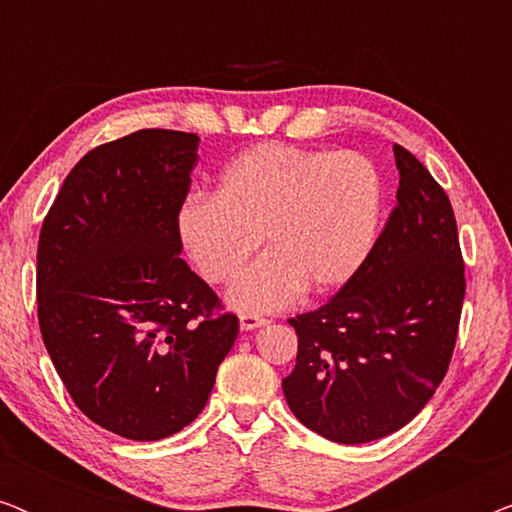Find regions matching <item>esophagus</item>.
Wrapping results in <instances>:
<instances>
[{
	"label": "esophagus",
	"instance_id": "esophagus-1",
	"mask_svg": "<svg viewBox=\"0 0 512 512\" xmlns=\"http://www.w3.org/2000/svg\"><path fill=\"white\" fill-rule=\"evenodd\" d=\"M270 321L263 319V317H256V314H242L240 317V328L242 331H256V328H263L268 326Z\"/></svg>",
	"mask_w": 512,
	"mask_h": 512
}]
</instances>
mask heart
<instances>
[{
  "label": "heart",
  "mask_w": 512,
  "mask_h": 512,
  "mask_svg": "<svg viewBox=\"0 0 512 512\" xmlns=\"http://www.w3.org/2000/svg\"><path fill=\"white\" fill-rule=\"evenodd\" d=\"M382 181L354 151H314L265 142L237 153L216 177L214 195L177 207V240L212 284L233 279L258 242L270 254L228 289L244 314L275 312L300 291H333L361 268L375 242Z\"/></svg>",
  "instance_id": "heart-1"
}]
</instances>
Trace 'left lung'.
Wrapping results in <instances>:
<instances>
[{
    "mask_svg": "<svg viewBox=\"0 0 512 512\" xmlns=\"http://www.w3.org/2000/svg\"><path fill=\"white\" fill-rule=\"evenodd\" d=\"M398 205L356 275L298 314L296 368L282 380L300 424L340 445L403 429L436 394L457 340L466 279L450 200L394 146Z\"/></svg>",
    "mask_w": 512,
    "mask_h": 512,
    "instance_id": "left-lung-1",
    "label": "left lung"
}]
</instances>
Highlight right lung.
Returning <instances> with one entry per match:
<instances>
[{
    "label": "right lung",
    "instance_id": "add662e5",
    "mask_svg": "<svg viewBox=\"0 0 512 512\" xmlns=\"http://www.w3.org/2000/svg\"><path fill=\"white\" fill-rule=\"evenodd\" d=\"M200 137L137 130L86 153L39 235L46 352L79 410L128 440L193 422L240 331L188 268L174 230Z\"/></svg>",
    "mask_w": 512,
    "mask_h": 512
}]
</instances>
